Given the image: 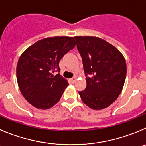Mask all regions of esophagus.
Segmentation results:
<instances>
[{
	"instance_id": "esophagus-1",
	"label": "esophagus",
	"mask_w": 146,
	"mask_h": 146,
	"mask_svg": "<svg viewBox=\"0 0 146 146\" xmlns=\"http://www.w3.org/2000/svg\"><path fill=\"white\" fill-rule=\"evenodd\" d=\"M70 80H71L72 82L75 83V82H76V80H77V78H76V77H73Z\"/></svg>"
}]
</instances>
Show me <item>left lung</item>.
Wrapping results in <instances>:
<instances>
[{
    "instance_id": "left-lung-1",
    "label": "left lung",
    "mask_w": 146,
    "mask_h": 146,
    "mask_svg": "<svg viewBox=\"0 0 146 146\" xmlns=\"http://www.w3.org/2000/svg\"><path fill=\"white\" fill-rule=\"evenodd\" d=\"M83 60L86 88L78 92L84 104L99 110L122 92L127 73L125 58L115 47L95 36H75Z\"/></svg>"
}]
</instances>
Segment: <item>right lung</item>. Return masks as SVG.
<instances>
[{"label":"right lung","instance_id":"1","mask_svg":"<svg viewBox=\"0 0 146 146\" xmlns=\"http://www.w3.org/2000/svg\"><path fill=\"white\" fill-rule=\"evenodd\" d=\"M76 46L73 37L54 36L41 39L20 56L16 68L19 89L35 107L47 110L58 103L68 83L60 73V60Z\"/></svg>","mask_w":146,"mask_h":146}]
</instances>
